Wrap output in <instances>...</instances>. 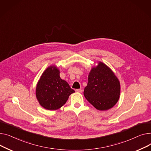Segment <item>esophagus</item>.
<instances>
[{"label":"esophagus","instance_id":"esophagus-1","mask_svg":"<svg viewBox=\"0 0 151 151\" xmlns=\"http://www.w3.org/2000/svg\"><path fill=\"white\" fill-rule=\"evenodd\" d=\"M76 91L77 93H82V90L81 89H77V90H76Z\"/></svg>","mask_w":151,"mask_h":151}]
</instances>
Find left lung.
<instances>
[{
	"label": "left lung",
	"mask_w": 151,
	"mask_h": 151,
	"mask_svg": "<svg viewBox=\"0 0 151 151\" xmlns=\"http://www.w3.org/2000/svg\"><path fill=\"white\" fill-rule=\"evenodd\" d=\"M120 82L111 69L99 61L93 67L84 89L86 100L99 110H107L117 103L120 95Z\"/></svg>",
	"instance_id": "left-lung-1"
}]
</instances>
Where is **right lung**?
<instances>
[{"mask_svg":"<svg viewBox=\"0 0 151 151\" xmlns=\"http://www.w3.org/2000/svg\"><path fill=\"white\" fill-rule=\"evenodd\" d=\"M74 92L68 82L60 78V70L54 65L44 70L36 88L37 100L43 108L49 110L61 108Z\"/></svg>","mask_w":151,"mask_h":151,"instance_id":"add662e5","label":"right lung"}]
</instances>
